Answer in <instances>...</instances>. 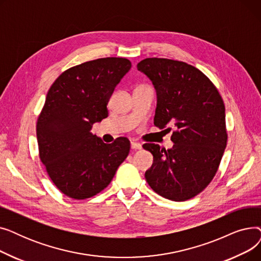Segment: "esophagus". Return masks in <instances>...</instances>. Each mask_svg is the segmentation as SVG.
Segmentation results:
<instances>
[{"instance_id": "1", "label": "esophagus", "mask_w": 261, "mask_h": 261, "mask_svg": "<svg viewBox=\"0 0 261 261\" xmlns=\"http://www.w3.org/2000/svg\"><path fill=\"white\" fill-rule=\"evenodd\" d=\"M131 148L133 150H140V149H142V145L138 142H131Z\"/></svg>"}]
</instances>
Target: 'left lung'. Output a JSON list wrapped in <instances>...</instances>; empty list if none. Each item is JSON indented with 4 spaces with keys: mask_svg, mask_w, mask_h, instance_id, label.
I'll return each mask as SVG.
<instances>
[{
    "mask_svg": "<svg viewBox=\"0 0 261 261\" xmlns=\"http://www.w3.org/2000/svg\"><path fill=\"white\" fill-rule=\"evenodd\" d=\"M138 70L151 79L156 90L154 125L160 129L175 126L172 149L143 145L153 155L146 180L166 199L194 198L214 179L226 147L223 99L212 80L186 62L146 58L138 63Z\"/></svg>",
    "mask_w": 261,
    "mask_h": 261,
    "instance_id": "left-lung-1",
    "label": "left lung"
}]
</instances>
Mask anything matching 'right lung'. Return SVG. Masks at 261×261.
<instances>
[{"label":"right lung","mask_w":261,"mask_h":261,"mask_svg":"<svg viewBox=\"0 0 261 261\" xmlns=\"http://www.w3.org/2000/svg\"><path fill=\"white\" fill-rule=\"evenodd\" d=\"M130 68L127 58L87 61L67 68L47 92L37 119L39 156L67 197L85 200L99 194L129 154L127 138L105 144L91 130L108 117L109 99Z\"/></svg>","instance_id":"right-lung-1"}]
</instances>
